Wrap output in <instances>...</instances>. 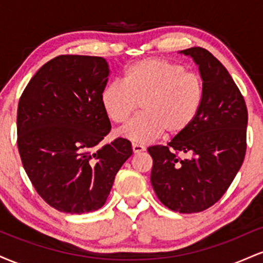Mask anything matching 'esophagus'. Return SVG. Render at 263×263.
Wrapping results in <instances>:
<instances>
[{"label": "esophagus", "instance_id": "esophagus-1", "mask_svg": "<svg viewBox=\"0 0 263 263\" xmlns=\"http://www.w3.org/2000/svg\"><path fill=\"white\" fill-rule=\"evenodd\" d=\"M132 151H134V153H141L144 151V147L138 143H132Z\"/></svg>", "mask_w": 263, "mask_h": 263}]
</instances>
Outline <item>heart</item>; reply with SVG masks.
I'll list each match as a JSON object with an SVG mask.
<instances>
[{
	"instance_id": "obj_1",
	"label": "heart",
	"mask_w": 263,
	"mask_h": 263,
	"mask_svg": "<svg viewBox=\"0 0 263 263\" xmlns=\"http://www.w3.org/2000/svg\"><path fill=\"white\" fill-rule=\"evenodd\" d=\"M204 99L203 80L182 64L149 58L128 65L123 83L114 81L102 90L101 105L107 119L121 125L137 110L142 114L120 131L122 137L148 143L163 132L177 136L195 120Z\"/></svg>"
}]
</instances>
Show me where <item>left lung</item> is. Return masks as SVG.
<instances>
[{
  "label": "left lung",
  "mask_w": 263,
  "mask_h": 263,
  "mask_svg": "<svg viewBox=\"0 0 263 263\" xmlns=\"http://www.w3.org/2000/svg\"><path fill=\"white\" fill-rule=\"evenodd\" d=\"M199 65L204 85L200 110L167 146H151V183L168 209L183 214L209 209L229 189L246 155L247 107L226 68L209 50H182ZM180 154H185L182 159Z\"/></svg>",
  "instance_id": "8db88e82"
}]
</instances>
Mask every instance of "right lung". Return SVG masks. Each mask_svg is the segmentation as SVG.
I'll use <instances>...</instances> for the list:
<instances>
[{"instance_id":"add662e5","label":"right lung","mask_w":263,"mask_h":263,"mask_svg":"<svg viewBox=\"0 0 263 263\" xmlns=\"http://www.w3.org/2000/svg\"><path fill=\"white\" fill-rule=\"evenodd\" d=\"M110 69L101 57L58 55L23 90L17 111V146L29 180L47 204L84 214L105 204L131 142L102 144L110 120L101 105Z\"/></svg>"}]
</instances>
